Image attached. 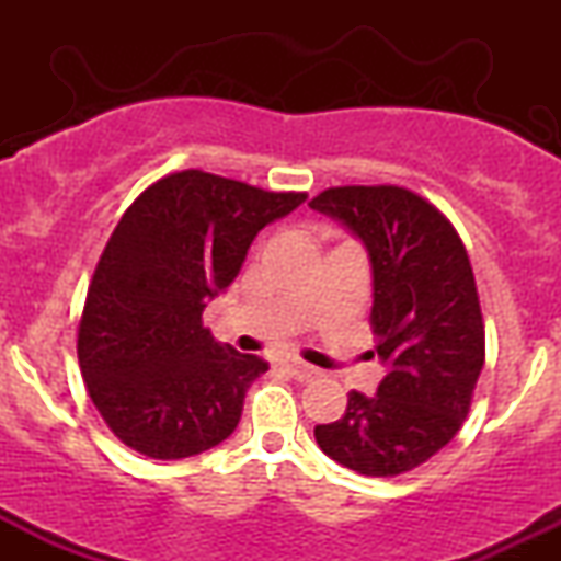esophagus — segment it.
<instances>
[{
	"instance_id": "34e87169",
	"label": "esophagus",
	"mask_w": 561,
	"mask_h": 561,
	"mask_svg": "<svg viewBox=\"0 0 561 561\" xmlns=\"http://www.w3.org/2000/svg\"><path fill=\"white\" fill-rule=\"evenodd\" d=\"M282 369H285L293 379H298V382H308V379L319 377V369H313V366L306 362H295V358H289V362L282 364Z\"/></svg>"
}]
</instances>
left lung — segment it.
<instances>
[{"label":"left lung","instance_id":"1","mask_svg":"<svg viewBox=\"0 0 561 561\" xmlns=\"http://www.w3.org/2000/svg\"><path fill=\"white\" fill-rule=\"evenodd\" d=\"M366 248L371 330L388 375L375 396L351 390L319 448L369 478H396L454 440L485 364L478 287L465 242L440 210L401 186H334L313 197Z\"/></svg>","mask_w":561,"mask_h":561}]
</instances>
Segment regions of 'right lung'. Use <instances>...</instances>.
Segmentation results:
<instances>
[{"label": "right lung", "instance_id": "right-lung-1", "mask_svg": "<svg viewBox=\"0 0 561 561\" xmlns=\"http://www.w3.org/2000/svg\"><path fill=\"white\" fill-rule=\"evenodd\" d=\"M306 203L234 179L182 171L134 199L96 263L79 324L89 396L128 448L186 459L240 424L268 364L203 327L263 227Z\"/></svg>", "mask_w": 561, "mask_h": 561}]
</instances>
